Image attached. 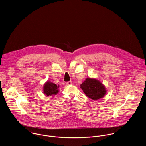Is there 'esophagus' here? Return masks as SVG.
Masks as SVG:
<instances>
[{
	"mask_svg": "<svg viewBox=\"0 0 146 146\" xmlns=\"http://www.w3.org/2000/svg\"><path fill=\"white\" fill-rule=\"evenodd\" d=\"M73 83V82H72V81H69V82H66V85H71V84H72Z\"/></svg>",
	"mask_w": 146,
	"mask_h": 146,
	"instance_id": "34e87169",
	"label": "esophagus"
}]
</instances>
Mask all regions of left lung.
Wrapping results in <instances>:
<instances>
[{
	"instance_id": "8db88e82",
	"label": "left lung",
	"mask_w": 146,
	"mask_h": 146,
	"mask_svg": "<svg viewBox=\"0 0 146 146\" xmlns=\"http://www.w3.org/2000/svg\"><path fill=\"white\" fill-rule=\"evenodd\" d=\"M80 86L85 95L94 100L103 98L107 93L104 85L95 78H86Z\"/></svg>"
}]
</instances>
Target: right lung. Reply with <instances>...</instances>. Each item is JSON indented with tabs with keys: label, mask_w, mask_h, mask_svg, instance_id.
Returning a JSON list of instances; mask_svg holds the SVG:
<instances>
[{
	"label": "right lung",
	"mask_w": 146,
	"mask_h": 146,
	"mask_svg": "<svg viewBox=\"0 0 146 146\" xmlns=\"http://www.w3.org/2000/svg\"><path fill=\"white\" fill-rule=\"evenodd\" d=\"M59 85H56L50 81H47L43 86V93L47 96L57 95L59 91Z\"/></svg>",
	"instance_id": "1"
}]
</instances>
